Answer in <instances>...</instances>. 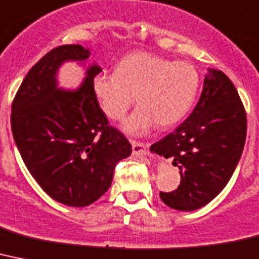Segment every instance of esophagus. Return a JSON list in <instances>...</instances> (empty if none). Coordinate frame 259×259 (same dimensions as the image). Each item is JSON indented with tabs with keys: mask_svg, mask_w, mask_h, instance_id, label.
I'll list each match as a JSON object with an SVG mask.
<instances>
[{
	"mask_svg": "<svg viewBox=\"0 0 259 259\" xmlns=\"http://www.w3.org/2000/svg\"><path fill=\"white\" fill-rule=\"evenodd\" d=\"M132 142V150H133V154L137 157H141V155H146V146L142 142H137V141H130Z\"/></svg>",
	"mask_w": 259,
	"mask_h": 259,
	"instance_id": "obj_1",
	"label": "esophagus"
}]
</instances>
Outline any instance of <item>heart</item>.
Returning <instances> with one entry per match:
<instances>
[{
    "mask_svg": "<svg viewBox=\"0 0 259 259\" xmlns=\"http://www.w3.org/2000/svg\"><path fill=\"white\" fill-rule=\"evenodd\" d=\"M92 86L101 110L110 119L121 118L137 97L141 106L123 119L122 129L142 136L155 123L166 129L188 114L198 93L199 74L190 62L140 52L123 57L114 73L94 75Z\"/></svg>",
    "mask_w": 259,
    "mask_h": 259,
    "instance_id": "heart-1",
    "label": "heart"
}]
</instances>
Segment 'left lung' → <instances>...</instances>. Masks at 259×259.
I'll return each mask as SVG.
<instances>
[{
  "label": "left lung",
  "mask_w": 259,
  "mask_h": 259,
  "mask_svg": "<svg viewBox=\"0 0 259 259\" xmlns=\"http://www.w3.org/2000/svg\"><path fill=\"white\" fill-rule=\"evenodd\" d=\"M245 140L246 113L238 92L225 73L207 69L193 113L173 133L150 146L180 169V186L159 193L163 203L193 211L213 201L232 178Z\"/></svg>",
  "instance_id": "obj_1"
}]
</instances>
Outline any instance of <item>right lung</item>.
<instances>
[{
  "mask_svg": "<svg viewBox=\"0 0 259 259\" xmlns=\"http://www.w3.org/2000/svg\"><path fill=\"white\" fill-rule=\"evenodd\" d=\"M90 50L64 45L50 50L29 70L12 105L14 142L37 184L57 202L83 207L110 188L115 165L132 145L109 126L93 93L100 65L86 68L77 89H62L57 74L65 62L85 66Z\"/></svg>",
  "mask_w": 259,
  "mask_h": 259,
  "instance_id": "1",
  "label": "right lung"
}]
</instances>
